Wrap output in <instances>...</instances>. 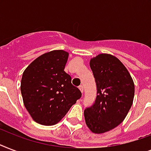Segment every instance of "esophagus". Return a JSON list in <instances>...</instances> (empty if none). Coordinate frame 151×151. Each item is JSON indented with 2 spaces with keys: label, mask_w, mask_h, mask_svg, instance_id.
I'll return each instance as SVG.
<instances>
[{
  "label": "esophagus",
  "mask_w": 151,
  "mask_h": 151,
  "mask_svg": "<svg viewBox=\"0 0 151 151\" xmlns=\"http://www.w3.org/2000/svg\"><path fill=\"white\" fill-rule=\"evenodd\" d=\"M79 89H80V91L81 92V93H83V90H84V88H83V86L80 85V86H79Z\"/></svg>",
  "instance_id": "34e87169"
}]
</instances>
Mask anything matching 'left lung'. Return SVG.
Segmentation results:
<instances>
[{
	"label": "left lung",
	"instance_id": "1",
	"mask_svg": "<svg viewBox=\"0 0 151 151\" xmlns=\"http://www.w3.org/2000/svg\"><path fill=\"white\" fill-rule=\"evenodd\" d=\"M90 67L96 85V97L84 111L87 126L94 133H103L119 125L133 102L135 86L125 66L116 57L99 54Z\"/></svg>",
	"mask_w": 151,
	"mask_h": 151
}]
</instances>
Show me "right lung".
I'll use <instances>...</instances> for the list:
<instances>
[{"label":"right lung","instance_id":"obj_1","mask_svg":"<svg viewBox=\"0 0 151 151\" xmlns=\"http://www.w3.org/2000/svg\"><path fill=\"white\" fill-rule=\"evenodd\" d=\"M69 53L55 50L37 58L22 73L21 93L32 118L38 124L53 125L66 114L81 92L64 71Z\"/></svg>","mask_w":151,"mask_h":151}]
</instances>
